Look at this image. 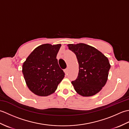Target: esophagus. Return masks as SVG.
Here are the masks:
<instances>
[{
  "instance_id": "esophagus-1",
  "label": "esophagus",
  "mask_w": 129,
  "mask_h": 129,
  "mask_svg": "<svg viewBox=\"0 0 129 129\" xmlns=\"http://www.w3.org/2000/svg\"><path fill=\"white\" fill-rule=\"evenodd\" d=\"M68 71H69V70H68V68H67V69L64 70V73H65V74H67L68 73Z\"/></svg>"
}]
</instances>
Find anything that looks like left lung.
<instances>
[{
  "mask_svg": "<svg viewBox=\"0 0 129 129\" xmlns=\"http://www.w3.org/2000/svg\"><path fill=\"white\" fill-rule=\"evenodd\" d=\"M76 55L79 63L77 79L72 84L76 92L83 96L96 94L105 86L110 64L108 57L98 49L84 43L68 45Z\"/></svg>",
  "mask_w": 129,
  "mask_h": 129,
  "instance_id": "8db88e82",
  "label": "left lung"
}]
</instances>
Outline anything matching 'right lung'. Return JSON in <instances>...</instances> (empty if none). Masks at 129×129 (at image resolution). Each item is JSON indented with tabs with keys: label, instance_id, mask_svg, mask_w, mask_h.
Instances as JSON below:
<instances>
[{
	"label": "right lung",
	"instance_id": "add662e5",
	"mask_svg": "<svg viewBox=\"0 0 129 129\" xmlns=\"http://www.w3.org/2000/svg\"><path fill=\"white\" fill-rule=\"evenodd\" d=\"M61 44H44L35 48L24 62L22 72L26 85L34 94H53L64 78L56 59Z\"/></svg>",
	"mask_w": 129,
	"mask_h": 129
}]
</instances>
